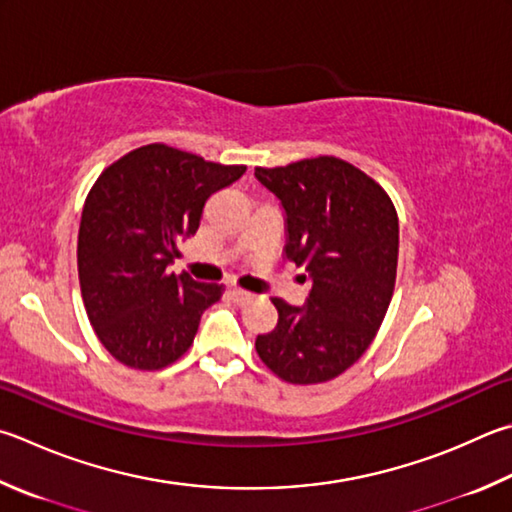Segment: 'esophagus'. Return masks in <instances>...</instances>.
<instances>
[{"mask_svg":"<svg viewBox=\"0 0 512 512\" xmlns=\"http://www.w3.org/2000/svg\"><path fill=\"white\" fill-rule=\"evenodd\" d=\"M230 297L232 300H235L237 304H246V302H250L253 300V293H248V291H244V288H237V286H232L230 288Z\"/></svg>","mask_w":512,"mask_h":512,"instance_id":"esophagus-1","label":"esophagus"}]
</instances>
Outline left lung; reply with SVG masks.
I'll return each instance as SVG.
<instances>
[{
	"label": "left lung",
	"instance_id": "8db88e82",
	"mask_svg": "<svg viewBox=\"0 0 512 512\" xmlns=\"http://www.w3.org/2000/svg\"><path fill=\"white\" fill-rule=\"evenodd\" d=\"M255 179L284 210L286 259L311 280L304 306L273 297L277 327L257 336L255 349L286 383H324L367 351L392 302L394 203L374 179L336 156L255 167Z\"/></svg>",
	"mask_w": 512,
	"mask_h": 512
}]
</instances>
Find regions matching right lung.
<instances>
[{
	"label": "right lung",
	"mask_w": 512,
	"mask_h": 512,
	"mask_svg": "<svg viewBox=\"0 0 512 512\" xmlns=\"http://www.w3.org/2000/svg\"><path fill=\"white\" fill-rule=\"evenodd\" d=\"M244 172L152 143L98 176L82 208L78 277L91 327L118 362L154 371L190 349L224 284L176 277L167 266L199 230L210 194Z\"/></svg>",
	"instance_id": "obj_1"
}]
</instances>
